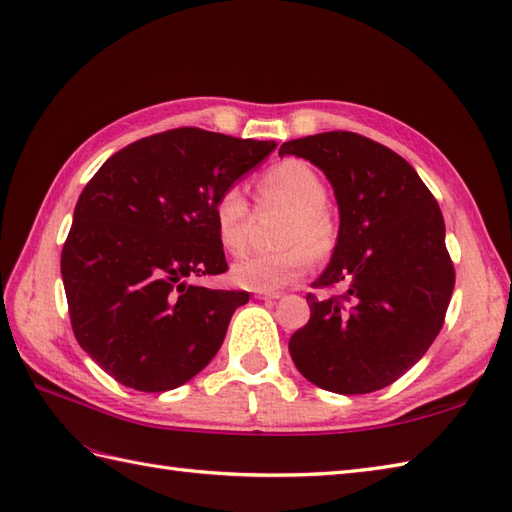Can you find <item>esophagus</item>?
<instances>
[{
  "mask_svg": "<svg viewBox=\"0 0 512 512\" xmlns=\"http://www.w3.org/2000/svg\"><path fill=\"white\" fill-rule=\"evenodd\" d=\"M257 296V299H261V301H275V299H279V292H257L255 294Z\"/></svg>",
  "mask_w": 512,
  "mask_h": 512,
  "instance_id": "esophagus-1",
  "label": "esophagus"
}]
</instances>
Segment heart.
Returning <instances> with one entry per match:
<instances>
[{
    "instance_id": "heart-1",
    "label": "heart",
    "mask_w": 512,
    "mask_h": 512,
    "mask_svg": "<svg viewBox=\"0 0 512 512\" xmlns=\"http://www.w3.org/2000/svg\"><path fill=\"white\" fill-rule=\"evenodd\" d=\"M257 192L264 205L288 209L275 253H257L235 261L233 283L255 292H279L314 266V255H327L336 244V222L327 211V185L310 163L285 159L261 174ZM213 224L229 253H242L251 227V205L240 185H229L213 200Z\"/></svg>"
}]
</instances>
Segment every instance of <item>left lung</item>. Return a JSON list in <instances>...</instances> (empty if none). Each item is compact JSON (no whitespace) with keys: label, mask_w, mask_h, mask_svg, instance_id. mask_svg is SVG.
Returning a JSON list of instances; mask_svg holds the SVG:
<instances>
[{"label":"left lung","mask_w":512,"mask_h":512,"mask_svg":"<svg viewBox=\"0 0 512 512\" xmlns=\"http://www.w3.org/2000/svg\"><path fill=\"white\" fill-rule=\"evenodd\" d=\"M325 172L340 229L314 288L344 285L329 299L307 294L310 320L290 338L305 379L338 395L386 388L417 364L443 327L456 272L438 202L397 152L347 130L285 141Z\"/></svg>","instance_id":"left-lung-1"}]
</instances>
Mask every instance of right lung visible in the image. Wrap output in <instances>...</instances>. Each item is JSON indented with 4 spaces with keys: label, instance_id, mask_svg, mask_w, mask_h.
<instances>
[{
    "label": "right lung",
    "instance_id": "right-lung-1",
    "mask_svg": "<svg viewBox=\"0 0 512 512\" xmlns=\"http://www.w3.org/2000/svg\"><path fill=\"white\" fill-rule=\"evenodd\" d=\"M275 148L174 128L115 152L82 189L61 255L71 329L120 384L178 388L222 347L248 292L189 279L227 272L213 200Z\"/></svg>",
    "mask_w": 512,
    "mask_h": 512
}]
</instances>
